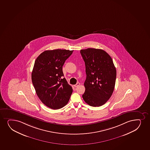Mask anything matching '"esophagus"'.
<instances>
[{
    "label": "esophagus",
    "mask_w": 150,
    "mask_h": 150,
    "mask_svg": "<svg viewBox=\"0 0 150 150\" xmlns=\"http://www.w3.org/2000/svg\"><path fill=\"white\" fill-rule=\"evenodd\" d=\"M80 84V83L78 82V83H77L76 84L74 85V87H77L78 86H79Z\"/></svg>",
    "instance_id": "1"
}]
</instances>
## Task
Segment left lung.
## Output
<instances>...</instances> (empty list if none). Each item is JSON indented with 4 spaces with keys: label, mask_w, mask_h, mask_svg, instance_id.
I'll use <instances>...</instances> for the list:
<instances>
[{
    "label": "left lung",
    "mask_w": 150,
    "mask_h": 150,
    "mask_svg": "<svg viewBox=\"0 0 150 150\" xmlns=\"http://www.w3.org/2000/svg\"><path fill=\"white\" fill-rule=\"evenodd\" d=\"M86 79L82 95L86 103L93 107L105 104L115 89L116 71L112 59L104 50L94 48L81 50Z\"/></svg>",
    "instance_id": "left-lung-1"
}]
</instances>
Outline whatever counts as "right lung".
<instances>
[{"label":"right lung","instance_id":"right-lung-1","mask_svg":"<svg viewBox=\"0 0 150 150\" xmlns=\"http://www.w3.org/2000/svg\"><path fill=\"white\" fill-rule=\"evenodd\" d=\"M73 51L47 50L36 59L32 73V83L41 101L48 108L58 109L67 104L72 87L64 76L62 67Z\"/></svg>","mask_w":150,"mask_h":150}]
</instances>
